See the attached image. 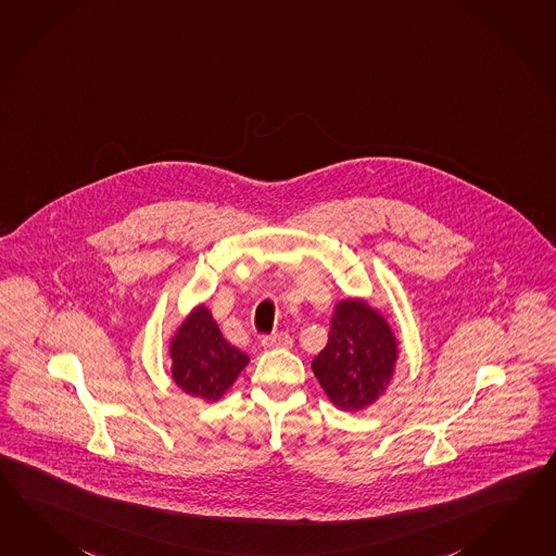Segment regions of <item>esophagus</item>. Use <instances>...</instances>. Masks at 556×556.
Masks as SVG:
<instances>
[{
	"mask_svg": "<svg viewBox=\"0 0 556 556\" xmlns=\"http://www.w3.org/2000/svg\"><path fill=\"white\" fill-rule=\"evenodd\" d=\"M263 346L265 349H291L293 346V339H291V334L275 333L263 339Z\"/></svg>",
	"mask_w": 556,
	"mask_h": 556,
	"instance_id": "esophagus-1",
	"label": "esophagus"
}]
</instances>
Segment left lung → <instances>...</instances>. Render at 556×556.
Listing matches in <instances>:
<instances>
[{
  "instance_id": "8db88e82",
  "label": "left lung",
  "mask_w": 556,
  "mask_h": 556,
  "mask_svg": "<svg viewBox=\"0 0 556 556\" xmlns=\"http://www.w3.org/2000/svg\"><path fill=\"white\" fill-rule=\"evenodd\" d=\"M399 341L391 323L365 299L334 305L329 341L311 369L334 407L353 413L377 403L395 375Z\"/></svg>"
}]
</instances>
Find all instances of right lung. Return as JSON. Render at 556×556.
Masks as SVG:
<instances>
[{
  "instance_id": "right-lung-1",
  "label": "right lung",
  "mask_w": 556,
  "mask_h": 556,
  "mask_svg": "<svg viewBox=\"0 0 556 556\" xmlns=\"http://www.w3.org/2000/svg\"><path fill=\"white\" fill-rule=\"evenodd\" d=\"M172 379L186 395L203 403L219 401L249 365V357L223 339L210 308L198 305L169 339Z\"/></svg>"
}]
</instances>
